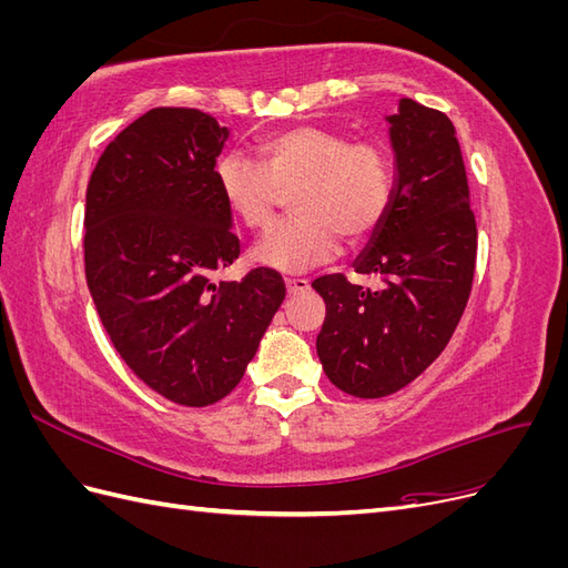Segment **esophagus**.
<instances>
[{"label": "esophagus", "mask_w": 568, "mask_h": 568, "mask_svg": "<svg viewBox=\"0 0 568 568\" xmlns=\"http://www.w3.org/2000/svg\"><path fill=\"white\" fill-rule=\"evenodd\" d=\"M311 288V282L307 280H286V291L288 294H301V291Z\"/></svg>", "instance_id": "34e87169"}]
</instances>
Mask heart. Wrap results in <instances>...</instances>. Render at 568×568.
Listing matches in <instances>:
<instances>
[{"label": "heart", "instance_id": "1", "mask_svg": "<svg viewBox=\"0 0 568 568\" xmlns=\"http://www.w3.org/2000/svg\"><path fill=\"white\" fill-rule=\"evenodd\" d=\"M257 165L242 153H225L215 165V184L234 220L246 230H265L280 192H288L296 215L277 222L253 248L261 265L303 272L338 251L342 234L359 244L379 227L390 194L393 170L382 144L351 142L320 125H298L270 134L255 149Z\"/></svg>", "mask_w": 568, "mask_h": 568}]
</instances>
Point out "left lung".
I'll return each mask as SVG.
<instances>
[{
  "label": "left lung",
  "instance_id": "left-lung-1",
  "mask_svg": "<svg viewBox=\"0 0 568 568\" xmlns=\"http://www.w3.org/2000/svg\"><path fill=\"white\" fill-rule=\"evenodd\" d=\"M386 120L395 186L353 263L384 286L363 288L343 274L313 282L326 303L317 334L322 369L355 398H384L434 363L467 307L476 267V220L450 118L400 99Z\"/></svg>",
  "mask_w": 568,
  "mask_h": 568
}]
</instances>
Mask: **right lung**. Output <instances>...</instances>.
Returning a JSON list of instances; mask_svg holds the SVG:
<instances>
[{"mask_svg":"<svg viewBox=\"0 0 568 568\" xmlns=\"http://www.w3.org/2000/svg\"><path fill=\"white\" fill-rule=\"evenodd\" d=\"M227 136L196 109H151L101 153L84 205L101 324L149 388L186 407L236 388L286 296L270 267L213 282L242 253L215 184Z\"/></svg>","mask_w":568,"mask_h":568,"instance_id":"right-lung-1","label":"right lung"}]
</instances>
